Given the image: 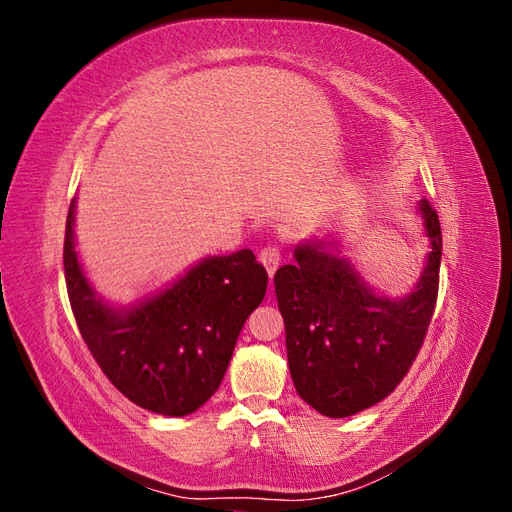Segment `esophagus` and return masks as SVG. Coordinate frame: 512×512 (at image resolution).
<instances>
[{
    "label": "esophagus",
    "instance_id": "34e87169",
    "mask_svg": "<svg viewBox=\"0 0 512 512\" xmlns=\"http://www.w3.org/2000/svg\"><path fill=\"white\" fill-rule=\"evenodd\" d=\"M258 258H260V262H262V267L267 269V273L273 275V273L277 271V267H280V262H282V247H277V245H265V247H262V250H260Z\"/></svg>",
    "mask_w": 512,
    "mask_h": 512
}]
</instances>
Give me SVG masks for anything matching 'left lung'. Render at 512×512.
Segmentation results:
<instances>
[{
  "mask_svg": "<svg viewBox=\"0 0 512 512\" xmlns=\"http://www.w3.org/2000/svg\"><path fill=\"white\" fill-rule=\"evenodd\" d=\"M421 213L431 252L406 299L378 297L322 243L299 245L297 262L273 277L294 389L324 416L344 418L391 395L425 342L438 301L442 230L425 198Z\"/></svg>",
  "mask_w": 512,
  "mask_h": 512,
  "instance_id": "1",
  "label": "left lung"
}]
</instances>
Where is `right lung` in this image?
<instances>
[{"label": "right lung", "mask_w": 512, "mask_h": 512, "mask_svg": "<svg viewBox=\"0 0 512 512\" xmlns=\"http://www.w3.org/2000/svg\"><path fill=\"white\" fill-rule=\"evenodd\" d=\"M66 218L64 271L81 337L104 376L136 406L164 416L198 410L218 391L237 337L267 292L269 275L252 250L213 256L173 288L117 312L96 299Z\"/></svg>", "instance_id": "1"}]
</instances>
